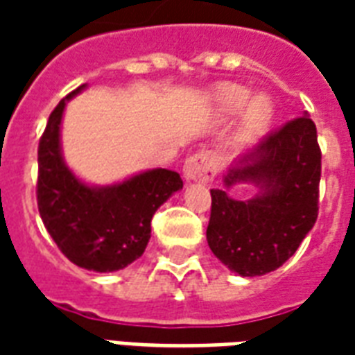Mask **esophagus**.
<instances>
[{
	"instance_id": "1",
	"label": "esophagus",
	"mask_w": 355,
	"mask_h": 355,
	"mask_svg": "<svg viewBox=\"0 0 355 355\" xmlns=\"http://www.w3.org/2000/svg\"><path fill=\"white\" fill-rule=\"evenodd\" d=\"M184 177L195 182H211L216 177V162L208 150H199L184 164Z\"/></svg>"
}]
</instances>
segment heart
I'll list each match as a JSON object with an SVG mask.
<instances>
[{
    "mask_svg": "<svg viewBox=\"0 0 355 355\" xmlns=\"http://www.w3.org/2000/svg\"><path fill=\"white\" fill-rule=\"evenodd\" d=\"M248 98L250 92L245 86L232 85V83L219 85L214 92L216 107L223 116H236L237 112H241ZM248 103L243 114V130L247 134H258L270 123L275 107L267 96H256Z\"/></svg>",
    "mask_w": 355,
    "mask_h": 355,
    "instance_id": "1",
    "label": "heart"
}]
</instances>
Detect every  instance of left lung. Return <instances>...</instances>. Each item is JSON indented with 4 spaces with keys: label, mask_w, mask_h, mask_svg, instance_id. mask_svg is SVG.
Segmentation results:
<instances>
[{
    "label": "left lung",
    "mask_w": 355,
    "mask_h": 355,
    "mask_svg": "<svg viewBox=\"0 0 355 355\" xmlns=\"http://www.w3.org/2000/svg\"><path fill=\"white\" fill-rule=\"evenodd\" d=\"M236 182L256 184L259 193L236 200L210 189L206 239L237 275H267L297 252L319 216L320 147L309 116L287 121L241 156L225 177L227 188Z\"/></svg>",
    "instance_id": "left-lung-1"
}]
</instances>
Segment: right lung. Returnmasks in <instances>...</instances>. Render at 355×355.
Segmentation results:
<instances>
[{
    "label": "right lung",
    "mask_w": 355,
    "mask_h": 355,
    "mask_svg": "<svg viewBox=\"0 0 355 355\" xmlns=\"http://www.w3.org/2000/svg\"><path fill=\"white\" fill-rule=\"evenodd\" d=\"M64 97L47 119L38 144L36 200L44 227L60 252L83 269L112 272L144 254L155 211L182 189L177 171L150 169L119 184L94 188L69 171L60 153Z\"/></svg>",
    "instance_id": "add662e5"
}]
</instances>
